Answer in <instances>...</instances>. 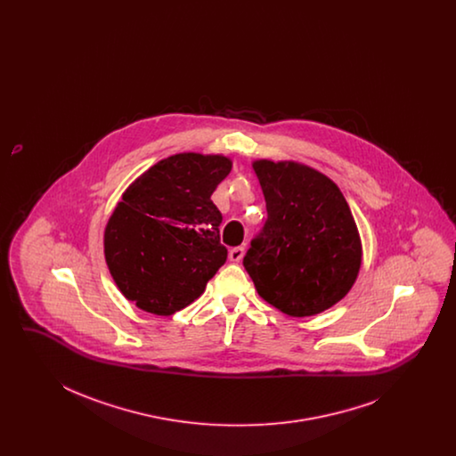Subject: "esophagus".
Listing matches in <instances>:
<instances>
[{"label":"esophagus","mask_w":456,"mask_h":456,"mask_svg":"<svg viewBox=\"0 0 456 456\" xmlns=\"http://www.w3.org/2000/svg\"><path fill=\"white\" fill-rule=\"evenodd\" d=\"M242 256H244V248L242 246H236V248L229 249V260L238 263V261L242 260Z\"/></svg>","instance_id":"1"}]
</instances>
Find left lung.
Instances as JSON below:
<instances>
[{
	"label": "left lung",
	"instance_id": "1",
	"mask_svg": "<svg viewBox=\"0 0 456 456\" xmlns=\"http://www.w3.org/2000/svg\"><path fill=\"white\" fill-rule=\"evenodd\" d=\"M268 218L242 265L261 297L294 318L342 301L355 282L362 246L338 186L292 160H255Z\"/></svg>",
	"mask_w": 456,
	"mask_h": 456
}]
</instances>
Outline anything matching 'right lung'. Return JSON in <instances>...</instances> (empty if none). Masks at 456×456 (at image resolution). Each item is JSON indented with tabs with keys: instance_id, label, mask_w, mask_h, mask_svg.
Returning <instances> with one entry per match:
<instances>
[{
	"instance_id": "add662e5",
	"label": "right lung",
	"mask_w": 456,
	"mask_h": 456,
	"mask_svg": "<svg viewBox=\"0 0 456 456\" xmlns=\"http://www.w3.org/2000/svg\"><path fill=\"white\" fill-rule=\"evenodd\" d=\"M231 167L224 155L175 153L131 183L104 231L109 272L128 301L171 316L205 292L227 260L210 196Z\"/></svg>"
}]
</instances>
